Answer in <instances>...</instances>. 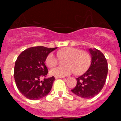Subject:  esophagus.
Masks as SVG:
<instances>
[{"label": "esophagus", "instance_id": "34e87169", "mask_svg": "<svg viewBox=\"0 0 121 121\" xmlns=\"http://www.w3.org/2000/svg\"><path fill=\"white\" fill-rule=\"evenodd\" d=\"M63 77H61V76H55V78L56 79H58V78H62Z\"/></svg>", "mask_w": 121, "mask_h": 121}]
</instances>
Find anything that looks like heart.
<instances>
[{
	"mask_svg": "<svg viewBox=\"0 0 121 121\" xmlns=\"http://www.w3.org/2000/svg\"><path fill=\"white\" fill-rule=\"evenodd\" d=\"M58 57L50 53L45 59V64L49 68H53L59 63V58L65 60L66 66L54 68L50 70V74L55 76H65L76 72L81 74L85 72L90 65V57L86 51L76 48L65 47L57 52Z\"/></svg>",
	"mask_w": 121,
	"mask_h": 121,
	"instance_id": "heart-1",
	"label": "heart"
}]
</instances>
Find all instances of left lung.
I'll return each instance as SVG.
<instances>
[{
	"label": "left lung",
	"mask_w": 121,
	"mask_h": 121,
	"mask_svg": "<svg viewBox=\"0 0 121 121\" xmlns=\"http://www.w3.org/2000/svg\"><path fill=\"white\" fill-rule=\"evenodd\" d=\"M89 51L91 56L90 67L76 78V85L71 90L77 96L85 99L93 98L102 90L108 73L107 61L103 53L95 48Z\"/></svg>",
	"instance_id": "obj_1"
}]
</instances>
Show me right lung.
Masks as SVG:
<instances>
[{
	"mask_svg": "<svg viewBox=\"0 0 121 121\" xmlns=\"http://www.w3.org/2000/svg\"><path fill=\"white\" fill-rule=\"evenodd\" d=\"M56 48L34 47L22 51L17 57L14 69L15 82L19 91L28 99L37 100L51 91L54 77L40 79L48 73L45 64L46 57Z\"/></svg>",
	"mask_w": 121,
	"mask_h": 121,
	"instance_id": "obj_1",
	"label": "right lung"
}]
</instances>
